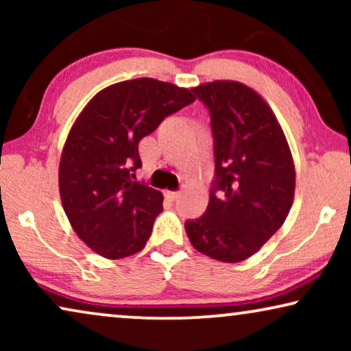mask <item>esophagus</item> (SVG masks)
<instances>
[{
	"label": "esophagus",
	"mask_w": 351,
	"mask_h": 351,
	"mask_svg": "<svg viewBox=\"0 0 351 351\" xmlns=\"http://www.w3.org/2000/svg\"><path fill=\"white\" fill-rule=\"evenodd\" d=\"M179 196H180V191H166V198L171 201L179 199Z\"/></svg>",
	"instance_id": "1"
}]
</instances>
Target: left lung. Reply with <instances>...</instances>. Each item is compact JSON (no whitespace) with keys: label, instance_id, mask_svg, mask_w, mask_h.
Listing matches in <instances>:
<instances>
[{"label":"left lung","instance_id":"8db88e82","mask_svg":"<svg viewBox=\"0 0 351 351\" xmlns=\"http://www.w3.org/2000/svg\"><path fill=\"white\" fill-rule=\"evenodd\" d=\"M210 114L214 180L206 213L185 222L196 251L237 263L257 252L285 223L295 171L275 114L256 90L237 81L193 89Z\"/></svg>","mask_w":351,"mask_h":351}]
</instances>
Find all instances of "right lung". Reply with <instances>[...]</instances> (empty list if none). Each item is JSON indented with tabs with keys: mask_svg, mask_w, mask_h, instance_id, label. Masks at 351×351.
Returning a JSON list of instances; mask_svg holds the SVG:
<instances>
[{
	"mask_svg": "<svg viewBox=\"0 0 351 351\" xmlns=\"http://www.w3.org/2000/svg\"><path fill=\"white\" fill-rule=\"evenodd\" d=\"M193 102V90L137 78L100 90L81 112L62 152L59 189L71 227L94 252L123 258L147 244L162 195L134 180L138 142Z\"/></svg>",
	"mask_w": 351,
	"mask_h": 351,
	"instance_id": "obj_1",
	"label": "right lung"
}]
</instances>
